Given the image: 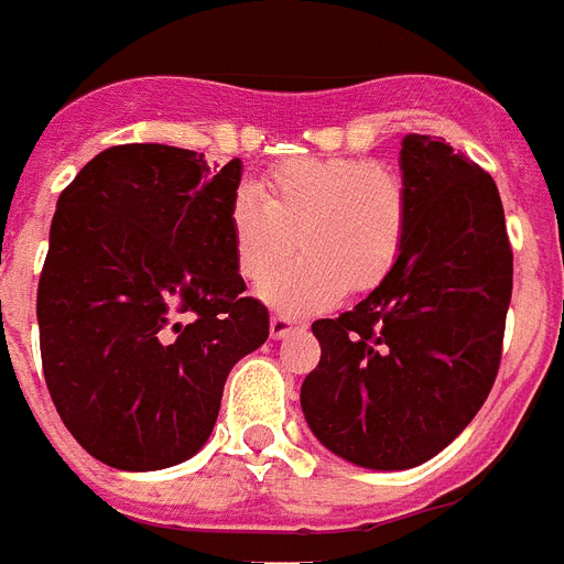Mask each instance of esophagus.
<instances>
[{
	"label": "esophagus",
	"mask_w": 564,
	"mask_h": 564,
	"mask_svg": "<svg viewBox=\"0 0 564 564\" xmlns=\"http://www.w3.org/2000/svg\"><path fill=\"white\" fill-rule=\"evenodd\" d=\"M296 328H300L296 316H291V314H273L271 316V337L282 339V337H288L291 332H296Z\"/></svg>",
	"instance_id": "34e87169"
}]
</instances>
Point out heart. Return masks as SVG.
I'll use <instances>...</instances> for the list:
<instances>
[{"label": "heart", "instance_id": "b5f03b06", "mask_svg": "<svg viewBox=\"0 0 564 564\" xmlns=\"http://www.w3.org/2000/svg\"><path fill=\"white\" fill-rule=\"evenodd\" d=\"M406 181L383 161L288 158L227 207L232 259L248 282H262L300 245L302 256L262 288L276 308L311 311L346 288L377 285L403 250ZM297 239L293 240L292 236Z\"/></svg>", "mask_w": 564, "mask_h": 564}]
</instances>
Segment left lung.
<instances>
[{
    "label": "left lung",
    "instance_id": "left-lung-1",
    "mask_svg": "<svg viewBox=\"0 0 564 564\" xmlns=\"http://www.w3.org/2000/svg\"><path fill=\"white\" fill-rule=\"evenodd\" d=\"M403 250L337 319L311 325L319 366L302 412L319 444L369 469L417 467L453 444L490 394L513 293V250L490 172L406 134Z\"/></svg>",
    "mask_w": 564,
    "mask_h": 564
}]
</instances>
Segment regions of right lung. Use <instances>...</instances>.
Segmentation results:
<instances>
[{
  "mask_svg": "<svg viewBox=\"0 0 564 564\" xmlns=\"http://www.w3.org/2000/svg\"><path fill=\"white\" fill-rule=\"evenodd\" d=\"M241 161L123 143L59 193L40 273L42 375L65 430L115 469L187 460L216 426L227 375L268 339L245 296L227 207Z\"/></svg>",
  "mask_w": 564,
  "mask_h": 564,
  "instance_id": "obj_1",
  "label": "right lung"
}]
</instances>
